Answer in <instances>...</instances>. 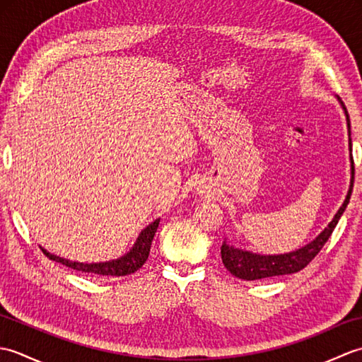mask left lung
Here are the masks:
<instances>
[{
    "label": "left lung",
    "instance_id": "1",
    "mask_svg": "<svg viewBox=\"0 0 362 362\" xmlns=\"http://www.w3.org/2000/svg\"><path fill=\"white\" fill-rule=\"evenodd\" d=\"M339 101L342 110L345 113V119H347V130H349V151H350V185L345 201L339 206V210L336 211L333 219L329 221V224L322 230V232L314 238V240L308 244H305L303 247L296 249L286 253H276V255H263V253H255L252 250H245L241 247H235L233 244L227 241L222 243L221 247V258L222 263L227 267V271L238 276V279L252 281V280H263L271 279V276L279 275H289L296 274L310 263V261L317 255L320 249L324 247V244L328 241V238L332 236L334 227L339 222L341 216L344 214L345 209L350 202V196L353 191V180H355V166H353V157H351V134H350V118L349 112L345 109L344 103L341 101L339 96H336Z\"/></svg>",
    "mask_w": 362,
    "mask_h": 362
}]
</instances>
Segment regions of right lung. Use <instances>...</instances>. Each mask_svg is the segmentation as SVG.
I'll return each mask as SVG.
<instances>
[{"label": "right lung", "mask_w": 362, "mask_h": 362, "mask_svg": "<svg viewBox=\"0 0 362 362\" xmlns=\"http://www.w3.org/2000/svg\"><path fill=\"white\" fill-rule=\"evenodd\" d=\"M158 224H160V218L151 222L146 228H143L141 233L138 235L136 241L134 243L132 249H130L127 253H124V255L117 259L101 261V263H79V261H71V259L54 255V253L48 252L43 247L42 250L49 259L64 264L66 267H71L74 271L86 272L91 275H103V276H124V275L136 272L138 269L146 263V259L149 257L153 235L157 232Z\"/></svg>", "instance_id": "1"}]
</instances>
